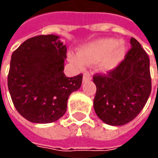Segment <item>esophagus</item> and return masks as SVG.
<instances>
[{"label": "esophagus", "instance_id": "esophagus-1", "mask_svg": "<svg viewBox=\"0 0 158 158\" xmlns=\"http://www.w3.org/2000/svg\"><path fill=\"white\" fill-rule=\"evenodd\" d=\"M91 79V76L89 74V73H85L84 75H83V77H82V81L83 82H85V81H87V80H90Z\"/></svg>", "mask_w": 158, "mask_h": 158}]
</instances>
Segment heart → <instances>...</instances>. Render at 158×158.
Here are the masks:
<instances>
[{"instance_id": "1", "label": "heart", "mask_w": 158, "mask_h": 158, "mask_svg": "<svg viewBox=\"0 0 158 158\" xmlns=\"http://www.w3.org/2000/svg\"><path fill=\"white\" fill-rule=\"evenodd\" d=\"M127 52V46L123 40L101 39L82 46L79 54L69 52L68 58L78 69H84L86 65L99 62V69L104 73L116 69L124 60Z\"/></svg>"}]
</instances>
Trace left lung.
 Segmentation results:
<instances>
[{
	"label": "left lung",
	"mask_w": 158,
	"mask_h": 158,
	"mask_svg": "<svg viewBox=\"0 0 158 158\" xmlns=\"http://www.w3.org/2000/svg\"><path fill=\"white\" fill-rule=\"evenodd\" d=\"M125 60L108 76L93 77L97 92L93 106L103 122L122 126L141 112L151 92L149 59L135 39Z\"/></svg>",
	"instance_id": "8db88e82"
}]
</instances>
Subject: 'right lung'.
I'll return each mask as SVG.
<instances>
[{
	"label": "right lung",
	"instance_id": "obj_1",
	"mask_svg": "<svg viewBox=\"0 0 158 158\" xmlns=\"http://www.w3.org/2000/svg\"><path fill=\"white\" fill-rule=\"evenodd\" d=\"M57 35L25 40L12 53L8 87L17 112L27 120L52 123L67 111L69 95L82 85V75L63 73L67 46Z\"/></svg>",
	"mask_w": 158,
	"mask_h": 158
}]
</instances>
